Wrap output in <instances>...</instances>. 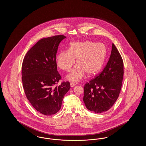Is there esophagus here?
<instances>
[{
    "mask_svg": "<svg viewBox=\"0 0 146 146\" xmlns=\"http://www.w3.org/2000/svg\"><path fill=\"white\" fill-rule=\"evenodd\" d=\"M70 85H71V87H74V86L76 85V84H75L74 82H71L70 83Z\"/></svg>",
    "mask_w": 146,
    "mask_h": 146,
    "instance_id": "34e87169",
    "label": "esophagus"
}]
</instances>
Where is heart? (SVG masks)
<instances>
[{"label": "heart", "instance_id": "obj_1", "mask_svg": "<svg viewBox=\"0 0 146 146\" xmlns=\"http://www.w3.org/2000/svg\"><path fill=\"white\" fill-rule=\"evenodd\" d=\"M107 50L102 43L92 41H76L71 42L68 50L61 51L56 56L57 66L69 72L75 64L77 65L67 79L72 82H78L87 73L89 75L96 74L101 70L106 58Z\"/></svg>", "mask_w": 146, "mask_h": 146}]
</instances>
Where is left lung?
<instances>
[{
  "label": "left lung",
  "mask_w": 146,
  "mask_h": 146,
  "mask_svg": "<svg viewBox=\"0 0 146 146\" xmlns=\"http://www.w3.org/2000/svg\"><path fill=\"white\" fill-rule=\"evenodd\" d=\"M124 74L121 56L113 43L102 72L84 86V102L89 110L102 113L109 110L119 96Z\"/></svg>",
  "instance_id": "left-lung-1"
}]
</instances>
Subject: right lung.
<instances>
[{
	"label": "right lung",
	"instance_id": "obj_1",
	"mask_svg": "<svg viewBox=\"0 0 146 146\" xmlns=\"http://www.w3.org/2000/svg\"><path fill=\"white\" fill-rule=\"evenodd\" d=\"M66 37L57 35L40 40L27 53L22 65V81L27 98L36 110L51 115L60 110L69 82L54 87L61 79L57 71L56 54Z\"/></svg>",
	"mask_w": 146,
	"mask_h": 146
}]
</instances>
